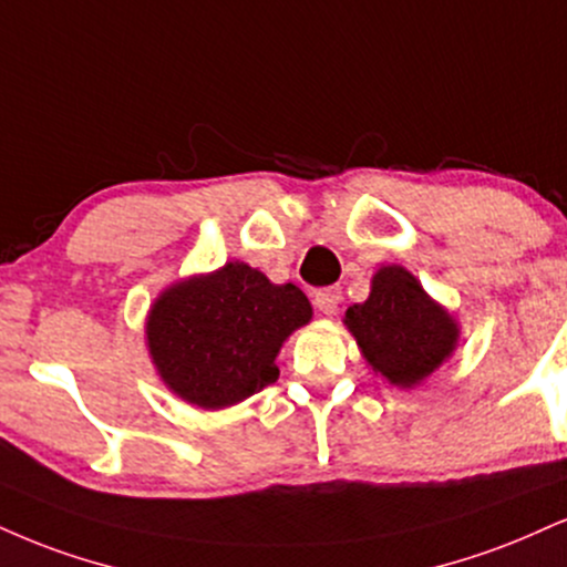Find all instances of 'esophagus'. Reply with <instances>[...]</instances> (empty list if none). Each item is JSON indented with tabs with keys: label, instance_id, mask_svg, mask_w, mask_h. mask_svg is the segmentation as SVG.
Instances as JSON below:
<instances>
[{
	"label": "esophagus",
	"instance_id": "esophagus-1",
	"mask_svg": "<svg viewBox=\"0 0 567 567\" xmlns=\"http://www.w3.org/2000/svg\"><path fill=\"white\" fill-rule=\"evenodd\" d=\"M340 303V288H322L313 290V306L322 313H336Z\"/></svg>",
	"mask_w": 567,
	"mask_h": 567
}]
</instances>
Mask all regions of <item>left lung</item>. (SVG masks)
<instances>
[{"mask_svg":"<svg viewBox=\"0 0 567 567\" xmlns=\"http://www.w3.org/2000/svg\"><path fill=\"white\" fill-rule=\"evenodd\" d=\"M346 324L372 370L401 388L417 385L456 346L454 319L401 266L374 275L370 298L346 311Z\"/></svg>","mask_w":567,"mask_h":567,"instance_id":"8db88e82","label":"left lung"}]
</instances>
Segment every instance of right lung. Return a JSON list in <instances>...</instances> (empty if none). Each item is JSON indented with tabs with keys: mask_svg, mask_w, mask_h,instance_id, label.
Wrapping results in <instances>:
<instances>
[{
	"mask_svg": "<svg viewBox=\"0 0 567 567\" xmlns=\"http://www.w3.org/2000/svg\"><path fill=\"white\" fill-rule=\"evenodd\" d=\"M309 319L301 288L271 285L261 271L231 261L163 292L150 311L147 343L174 393L221 409L275 383L279 346Z\"/></svg>",
	"mask_w": 567,
	"mask_h": 567,
	"instance_id": "add662e5",
	"label": "right lung"
}]
</instances>
